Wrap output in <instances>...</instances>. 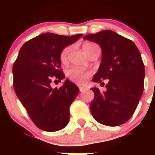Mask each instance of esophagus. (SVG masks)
<instances>
[{"label":"esophagus","mask_w":155,"mask_h":155,"mask_svg":"<svg viewBox=\"0 0 155 155\" xmlns=\"http://www.w3.org/2000/svg\"><path fill=\"white\" fill-rule=\"evenodd\" d=\"M79 90H80L81 92H84L86 91V88L84 87H79Z\"/></svg>","instance_id":"1"}]
</instances>
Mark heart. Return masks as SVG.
<instances>
[{
	"mask_svg": "<svg viewBox=\"0 0 155 155\" xmlns=\"http://www.w3.org/2000/svg\"><path fill=\"white\" fill-rule=\"evenodd\" d=\"M94 45L93 43H84L83 46L84 52L87 53V51L88 50L90 46ZM71 50V46H67L61 51V55H60V59L61 61L64 64L68 61V55H69L70 52ZM91 75V72L89 71H86V70L81 69L79 68H71L67 71V76L69 79H71L72 81L76 82L78 84H84L88 78Z\"/></svg>",
	"mask_w": 155,
	"mask_h": 155,
	"instance_id": "obj_1",
	"label": "heart"
}]
</instances>
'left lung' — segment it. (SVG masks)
I'll list each match as a JSON object with an SVG mask.
<instances>
[{
    "label": "left lung",
    "instance_id": "8db88e82",
    "mask_svg": "<svg viewBox=\"0 0 155 155\" xmlns=\"http://www.w3.org/2000/svg\"><path fill=\"white\" fill-rule=\"evenodd\" d=\"M84 39L102 48V62L93 81L103 85L102 81H108L103 92L98 87L91 88L94 93L90 104L91 114L105 126L125 124L136 110L143 91L145 69L139 50L130 39L111 30L87 35Z\"/></svg>",
    "mask_w": 155,
    "mask_h": 155
}]
</instances>
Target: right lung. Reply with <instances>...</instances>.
Segmentation results:
<instances>
[{
	"label": "right lung",
	"instance_id": "right-lung-1",
	"mask_svg": "<svg viewBox=\"0 0 155 155\" xmlns=\"http://www.w3.org/2000/svg\"><path fill=\"white\" fill-rule=\"evenodd\" d=\"M81 36L41 34L24 43L19 50L12 68L14 89L30 119L42 130H60L69 122L70 106L79 88L68 80L59 88H52L50 84L65 78L61 53Z\"/></svg>",
	"mask_w": 155,
	"mask_h": 155
}]
</instances>
